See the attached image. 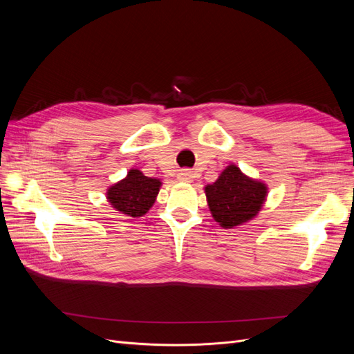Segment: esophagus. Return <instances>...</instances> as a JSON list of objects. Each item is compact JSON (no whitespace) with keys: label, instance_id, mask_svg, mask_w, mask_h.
I'll use <instances>...</instances> for the list:
<instances>
[{"label":"esophagus","instance_id":"esophagus-1","mask_svg":"<svg viewBox=\"0 0 354 354\" xmlns=\"http://www.w3.org/2000/svg\"><path fill=\"white\" fill-rule=\"evenodd\" d=\"M194 177H195V173L192 169H181L177 174V178L180 181H183V183H190V181H194Z\"/></svg>","mask_w":354,"mask_h":354}]
</instances>
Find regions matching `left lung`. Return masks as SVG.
Segmentation results:
<instances>
[{
  "instance_id": "8db88e82",
  "label": "left lung",
  "mask_w": 354,
  "mask_h": 354,
  "mask_svg": "<svg viewBox=\"0 0 354 354\" xmlns=\"http://www.w3.org/2000/svg\"><path fill=\"white\" fill-rule=\"evenodd\" d=\"M269 194V187L242 173L234 164L221 171L218 178L205 186V196L212 218L223 229H233L254 220Z\"/></svg>"
}]
</instances>
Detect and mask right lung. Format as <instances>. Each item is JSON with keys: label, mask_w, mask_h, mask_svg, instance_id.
<instances>
[{"label": "right lung", "mask_w": 354, "mask_h": 354, "mask_svg": "<svg viewBox=\"0 0 354 354\" xmlns=\"http://www.w3.org/2000/svg\"><path fill=\"white\" fill-rule=\"evenodd\" d=\"M162 181L146 177L138 168H131L127 176L109 186L106 199L111 207L127 217H143L153 207Z\"/></svg>", "instance_id": "obj_1"}]
</instances>
